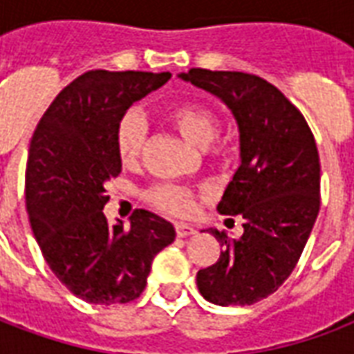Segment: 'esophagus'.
<instances>
[{"label": "esophagus", "mask_w": 354, "mask_h": 354, "mask_svg": "<svg viewBox=\"0 0 354 354\" xmlns=\"http://www.w3.org/2000/svg\"><path fill=\"white\" fill-rule=\"evenodd\" d=\"M195 230H193L192 225H187V223H176V235L178 237H189L193 235Z\"/></svg>", "instance_id": "34e87169"}]
</instances>
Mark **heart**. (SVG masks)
<instances>
[{"instance_id": "obj_1", "label": "heart", "mask_w": 354, "mask_h": 354, "mask_svg": "<svg viewBox=\"0 0 354 354\" xmlns=\"http://www.w3.org/2000/svg\"><path fill=\"white\" fill-rule=\"evenodd\" d=\"M170 123L195 147H208L220 132L218 117L199 104H182L169 111ZM147 124L144 115L136 109H129L119 117L115 124V151L124 165H131L140 157L146 142ZM147 199L151 205L174 216L187 214L193 207V193L185 187L159 184L149 189Z\"/></svg>"}]
</instances>
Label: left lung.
<instances>
[{
    "mask_svg": "<svg viewBox=\"0 0 354 354\" xmlns=\"http://www.w3.org/2000/svg\"><path fill=\"white\" fill-rule=\"evenodd\" d=\"M178 77L220 98L239 129L241 162L218 212L241 216L245 231L231 239L210 227L223 250L197 273V288L210 304L252 305L288 279L311 235L320 207L317 144L299 109L258 75L193 68Z\"/></svg>",
    "mask_w": 354,
    "mask_h": 354,
    "instance_id": "1",
    "label": "left lung"
}]
</instances>
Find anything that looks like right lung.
Returning <instances> with one entry per match:
<instances>
[{"label":"right lung","mask_w":354,"mask_h":354,"mask_svg":"<svg viewBox=\"0 0 354 354\" xmlns=\"http://www.w3.org/2000/svg\"><path fill=\"white\" fill-rule=\"evenodd\" d=\"M169 72L93 70L60 91L35 127L26 165V210L50 271L88 304H129L144 292L151 261L174 225L136 210L131 227L104 216L106 182L119 176L115 124Z\"/></svg>","instance_id":"add662e5"}]
</instances>
